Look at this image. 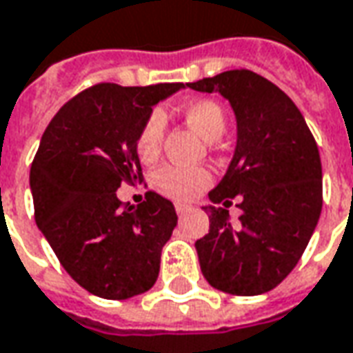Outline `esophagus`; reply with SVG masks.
<instances>
[{
  "label": "esophagus",
  "instance_id": "esophagus-1",
  "mask_svg": "<svg viewBox=\"0 0 353 353\" xmlns=\"http://www.w3.org/2000/svg\"><path fill=\"white\" fill-rule=\"evenodd\" d=\"M174 209H176L179 217H184V215H188V213L192 211L190 205H184V203H176V205H174Z\"/></svg>",
  "mask_w": 353,
  "mask_h": 353
}]
</instances>
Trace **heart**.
I'll list each match as a JSON object with an SVG mask.
<instances>
[{
  "instance_id": "obj_1",
  "label": "heart",
  "mask_w": 353,
  "mask_h": 353,
  "mask_svg": "<svg viewBox=\"0 0 353 353\" xmlns=\"http://www.w3.org/2000/svg\"><path fill=\"white\" fill-rule=\"evenodd\" d=\"M184 117L205 140H219L227 130L225 109L213 99H198L184 107ZM165 119L161 113H152L148 117L140 134L136 140V152L144 163L157 159L161 152ZM211 182V174L201 167H181V165H165L153 174V186L159 194L171 200L188 201L198 192H201Z\"/></svg>"
}]
</instances>
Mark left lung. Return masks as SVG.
I'll list each match as a JSON object with an SVG mask.
<instances>
[{
    "instance_id": "left-lung-1",
    "label": "left lung",
    "mask_w": 353,
    "mask_h": 353,
    "mask_svg": "<svg viewBox=\"0 0 353 353\" xmlns=\"http://www.w3.org/2000/svg\"><path fill=\"white\" fill-rule=\"evenodd\" d=\"M217 92L236 119V145L225 176L209 192V232L196 242L201 273L232 296L273 290L300 261L323 208L317 144L300 109L279 86L252 70H227L186 84ZM241 200V225L226 208ZM217 203L223 205L219 208Z\"/></svg>"
}]
</instances>
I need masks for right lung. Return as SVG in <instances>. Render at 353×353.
<instances>
[{
	"mask_svg": "<svg viewBox=\"0 0 353 353\" xmlns=\"http://www.w3.org/2000/svg\"><path fill=\"white\" fill-rule=\"evenodd\" d=\"M182 88L96 84L61 107L40 140L30 169L36 225L63 269L94 296L126 300L157 281L179 221L174 205L148 192L144 203L123 209L117 190L142 181L140 128Z\"/></svg>",
	"mask_w": 353,
	"mask_h": 353,
	"instance_id": "right-lung-1",
	"label": "right lung"
}]
</instances>
